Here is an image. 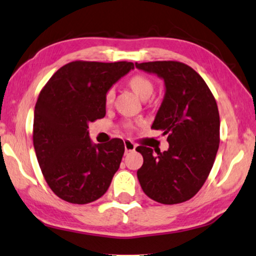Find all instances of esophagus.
Here are the masks:
<instances>
[{
    "label": "esophagus",
    "instance_id": "34e87169",
    "mask_svg": "<svg viewBox=\"0 0 256 256\" xmlns=\"http://www.w3.org/2000/svg\"><path fill=\"white\" fill-rule=\"evenodd\" d=\"M124 147H125V153L133 152V150H136V145L132 142H130V140H125Z\"/></svg>",
    "mask_w": 256,
    "mask_h": 256
}]
</instances>
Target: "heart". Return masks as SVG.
<instances>
[{
	"mask_svg": "<svg viewBox=\"0 0 256 256\" xmlns=\"http://www.w3.org/2000/svg\"><path fill=\"white\" fill-rule=\"evenodd\" d=\"M128 84L130 87L133 89V92L138 94V95L144 100L148 98V97L152 96L154 92V84L148 78H146L145 75H140V74L134 75V76H132L128 80ZM114 88H110L109 90H108L106 96V102H110V100L114 98ZM125 126L128 128H133V124L126 123L125 124Z\"/></svg>",
	"mask_w": 256,
	"mask_h": 256,
	"instance_id": "heart-1",
	"label": "heart"
}]
</instances>
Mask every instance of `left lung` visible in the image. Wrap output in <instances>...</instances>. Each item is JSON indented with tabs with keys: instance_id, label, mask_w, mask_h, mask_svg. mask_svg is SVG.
<instances>
[{
	"instance_id": "left-lung-1",
	"label": "left lung",
	"mask_w": 256,
	"mask_h": 256,
	"mask_svg": "<svg viewBox=\"0 0 256 256\" xmlns=\"http://www.w3.org/2000/svg\"><path fill=\"white\" fill-rule=\"evenodd\" d=\"M164 82L162 103L152 128L168 134L169 148L161 153L138 146L144 164L139 183L150 198L178 204L192 198L206 181L219 147L218 106L200 75L178 61L136 62Z\"/></svg>"
}]
</instances>
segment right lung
<instances>
[{"instance_id":"1","label":"right lung","mask_w":256,"mask_h":256,"mask_svg":"<svg viewBox=\"0 0 256 256\" xmlns=\"http://www.w3.org/2000/svg\"><path fill=\"white\" fill-rule=\"evenodd\" d=\"M134 68L126 61H73L58 70L34 106V146L50 188L61 200L87 204L106 192L124 142L92 144L88 125L106 116V92Z\"/></svg>"}]
</instances>
